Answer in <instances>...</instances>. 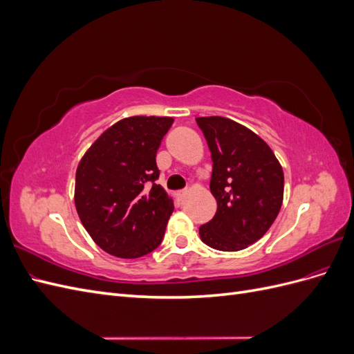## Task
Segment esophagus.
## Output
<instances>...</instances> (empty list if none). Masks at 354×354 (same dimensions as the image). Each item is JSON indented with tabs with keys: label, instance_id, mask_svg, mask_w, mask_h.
Masks as SVG:
<instances>
[{
	"label": "esophagus",
	"instance_id": "obj_1",
	"mask_svg": "<svg viewBox=\"0 0 354 354\" xmlns=\"http://www.w3.org/2000/svg\"><path fill=\"white\" fill-rule=\"evenodd\" d=\"M186 195H187V190H178L177 194H176V198H177L178 201H183V199L186 198Z\"/></svg>",
	"mask_w": 354,
	"mask_h": 354
}]
</instances>
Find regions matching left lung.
I'll return each mask as SVG.
<instances>
[{"instance_id":"obj_1","label":"left lung","mask_w":354,"mask_h":354,"mask_svg":"<svg viewBox=\"0 0 354 354\" xmlns=\"http://www.w3.org/2000/svg\"><path fill=\"white\" fill-rule=\"evenodd\" d=\"M196 122L208 143L209 189L217 212L199 227L203 243L218 251H241L263 238L283 201V169L261 137L223 116Z\"/></svg>"}]
</instances>
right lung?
<instances>
[{"label":"right lung","mask_w":354,"mask_h":354,"mask_svg":"<svg viewBox=\"0 0 354 354\" xmlns=\"http://www.w3.org/2000/svg\"><path fill=\"white\" fill-rule=\"evenodd\" d=\"M174 120L131 116L108 128L77 168L75 207L103 251L138 259L162 242L173 199L156 185V152Z\"/></svg>","instance_id":"obj_1"}]
</instances>
